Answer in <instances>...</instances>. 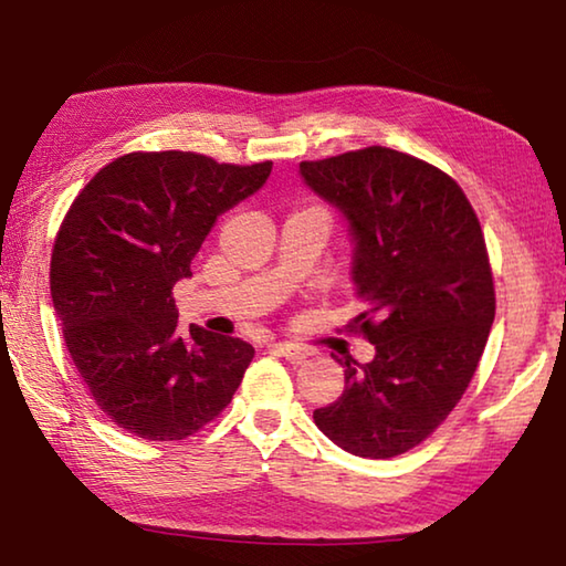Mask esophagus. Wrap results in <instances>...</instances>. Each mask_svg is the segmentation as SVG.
<instances>
[{
	"label": "esophagus",
	"instance_id": "1",
	"mask_svg": "<svg viewBox=\"0 0 566 566\" xmlns=\"http://www.w3.org/2000/svg\"><path fill=\"white\" fill-rule=\"evenodd\" d=\"M270 347L276 352V354H282L284 359H290L292 364H302V361H306L310 359V349H304V347H294V344H286V342H274V344H270Z\"/></svg>",
	"mask_w": 566,
	"mask_h": 566
}]
</instances>
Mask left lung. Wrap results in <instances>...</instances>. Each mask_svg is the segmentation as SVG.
I'll list each match as a JSON object with an SVG mask.
<instances>
[{"mask_svg":"<svg viewBox=\"0 0 566 566\" xmlns=\"http://www.w3.org/2000/svg\"><path fill=\"white\" fill-rule=\"evenodd\" d=\"M304 185L349 224L352 327L375 359H344V391L314 424L344 452L389 459L434 432L462 399L494 322L482 227L452 177L405 151L367 147L302 161Z\"/></svg>","mask_w":566,"mask_h":566,"instance_id":"obj_1","label":"left lung"}]
</instances>
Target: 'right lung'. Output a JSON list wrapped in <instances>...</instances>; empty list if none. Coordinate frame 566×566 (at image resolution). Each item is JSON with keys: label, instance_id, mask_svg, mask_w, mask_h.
<instances>
[{"label": "right lung", "instance_id": "1", "mask_svg": "<svg viewBox=\"0 0 566 566\" xmlns=\"http://www.w3.org/2000/svg\"><path fill=\"white\" fill-rule=\"evenodd\" d=\"M272 161L219 165L195 151H132L80 191L52 252V302L74 367L114 424L149 442L202 429L254 357L237 337L177 329L171 290L219 214L252 197Z\"/></svg>", "mask_w": 566, "mask_h": 566}]
</instances>
